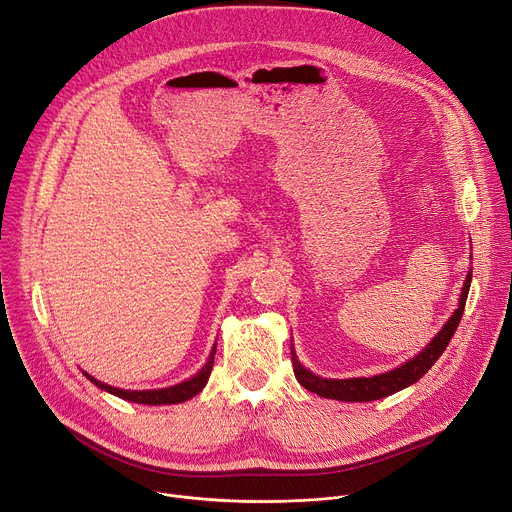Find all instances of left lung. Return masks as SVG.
Segmentation results:
<instances>
[{"mask_svg":"<svg viewBox=\"0 0 512 512\" xmlns=\"http://www.w3.org/2000/svg\"><path fill=\"white\" fill-rule=\"evenodd\" d=\"M471 277H473V269L467 275L465 285H462V294H460V302L458 308L454 310V314L450 316V321L442 327V331L437 333L431 344L419 352L415 358L404 362L402 367L383 373V375H375V377H356V379H323L319 375H314L310 371H306L302 364L294 358V373L296 379L308 389L312 394H319L323 398H333V400H344V402H371V400H381L385 396H392L400 389L412 385L415 381H419L431 367L435 364V360L444 354V350L448 348L450 339L462 319V312H465V304H467V296H469V287H471Z\"/></svg>","mask_w":512,"mask_h":512,"instance_id":"8db88e82","label":"left lung"}]
</instances>
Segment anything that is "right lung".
I'll use <instances>...</instances> for the list:
<instances>
[{
  "mask_svg": "<svg viewBox=\"0 0 512 512\" xmlns=\"http://www.w3.org/2000/svg\"><path fill=\"white\" fill-rule=\"evenodd\" d=\"M214 354H216V346L212 348L210 352V358L206 360L204 367L198 371V375H193L191 379L179 383V385H173V387H164V389H145V392H129V389H118V387H112V385H106L102 381H97L95 377L87 375L85 377L95 383L97 387L106 389V392L123 398V400H129V402H137V404H150V406H158V404H179V402H185L189 398H193L196 394L202 392V387L208 383V377H210V371L214 367Z\"/></svg>",
  "mask_w": 512,
  "mask_h": 512,
  "instance_id": "add662e5",
  "label": "right lung"
}]
</instances>
